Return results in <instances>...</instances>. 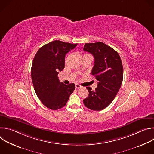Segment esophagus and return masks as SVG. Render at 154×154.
<instances>
[{"label": "esophagus", "mask_w": 154, "mask_h": 154, "mask_svg": "<svg viewBox=\"0 0 154 154\" xmlns=\"http://www.w3.org/2000/svg\"><path fill=\"white\" fill-rule=\"evenodd\" d=\"M75 88L77 89H78V88H81V86L80 85H79V84H75Z\"/></svg>", "instance_id": "esophagus-1"}]
</instances>
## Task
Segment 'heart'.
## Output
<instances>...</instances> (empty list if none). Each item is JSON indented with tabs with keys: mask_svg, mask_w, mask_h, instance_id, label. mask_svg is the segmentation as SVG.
Returning a JSON list of instances; mask_svg holds the SVG:
<instances>
[{
	"mask_svg": "<svg viewBox=\"0 0 154 154\" xmlns=\"http://www.w3.org/2000/svg\"><path fill=\"white\" fill-rule=\"evenodd\" d=\"M86 54H85V55H86Z\"/></svg>",
	"mask_w": 154,
	"mask_h": 154,
	"instance_id": "heart-1",
	"label": "heart"
}]
</instances>
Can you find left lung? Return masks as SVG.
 Returning <instances> with one entry per match:
<instances>
[{
  "label": "left lung",
  "mask_w": 154,
  "mask_h": 154,
  "mask_svg": "<svg viewBox=\"0 0 154 154\" xmlns=\"http://www.w3.org/2000/svg\"><path fill=\"white\" fill-rule=\"evenodd\" d=\"M84 51L91 53L94 58L91 74L98 81L95 91L86 87L89 95L83 99L86 107L100 111L114 100L122 85L123 67L118 53L102 42L86 43Z\"/></svg>",
  "instance_id": "8db88e82"
}]
</instances>
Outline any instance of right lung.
<instances>
[{"instance_id": "1", "label": "right lung", "mask_w": 154, "mask_h": 154, "mask_svg": "<svg viewBox=\"0 0 154 154\" xmlns=\"http://www.w3.org/2000/svg\"><path fill=\"white\" fill-rule=\"evenodd\" d=\"M77 45L55 40L41 47L33 58L31 76L35 93L52 110L64 107L75 88L74 83L60 82L58 74L64 68L66 54Z\"/></svg>"}]
</instances>
